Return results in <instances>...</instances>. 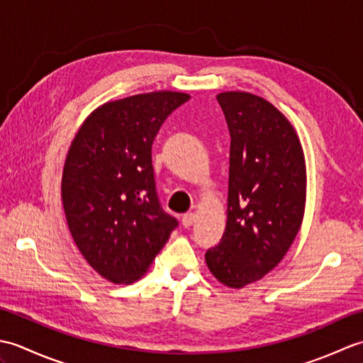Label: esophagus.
Listing matches in <instances>:
<instances>
[{"mask_svg": "<svg viewBox=\"0 0 363 363\" xmlns=\"http://www.w3.org/2000/svg\"><path fill=\"white\" fill-rule=\"evenodd\" d=\"M196 221V215L194 212H187L182 215V225L184 228H190Z\"/></svg>", "mask_w": 363, "mask_h": 363, "instance_id": "34e87169", "label": "esophagus"}]
</instances>
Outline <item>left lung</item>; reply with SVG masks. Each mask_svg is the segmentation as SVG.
<instances>
[{"mask_svg": "<svg viewBox=\"0 0 363 363\" xmlns=\"http://www.w3.org/2000/svg\"><path fill=\"white\" fill-rule=\"evenodd\" d=\"M230 134L226 230L206 264L230 289L262 279L298 234L306 206V162L295 128L248 91L217 95Z\"/></svg>", "mask_w": 363, "mask_h": 363, "instance_id": "1", "label": "left lung"}]
</instances>
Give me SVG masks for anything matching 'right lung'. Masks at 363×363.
<instances>
[{
    "instance_id": "right-lung-1",
    "label": "right lung",
    "mask_w": 363,
    "mask_h": 363,
    "mask_svg": "<svg viewBox=\"0 0 363 363\" xmlns=\"http://www.w3.org/2000/svg\"><path fill=\"white\" fill-rule=\"evenodd\" d=\"M189 99L160 90L106 103L82 123L68 150V229L90 267L113 284L143 276L177 226L160 207L151 148L162 123Z\"/></svg>"
}]
</instances>
